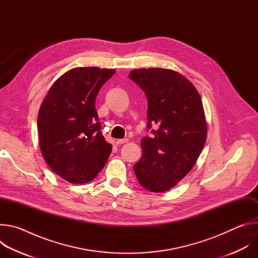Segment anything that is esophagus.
Wrapping results in <instances>:
<instances>
[{
    "instance_id": "34e87169",
    "label": "esophagus",
    "mask_w": 258,
    "mask_h": 258,
    "mask_svg": "<svg viewBox=\"0 0 258 258\" xmlns=\"http://www.w3.org/2000/svg\"><path fill=\"white\" fill-rule=\"evenodd\" d=\"M127 142H128V139H127V138L116 140V144H117V145H121V144H124V143H127Z\"/></svg>"
}]
</instances>
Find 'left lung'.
<instances>
[{
    "instance_id": "obj_1",
    "label": "left lung",
    "mask_w": 258,
    "mask_h": 258,
    "mask_svg": "<svg viewBox=\"0 0 258 258\" xmlns=\"http://www.w3.org/2000/svg\"><path fill=\"white\" fill-rule=\"evenodd\" d=\"M128 78L146 95L147 128L152 134L142 139L143 155L134 171L145 189L165 192L188 174L203 149L207 127L202 101L195 87L170 69H135Z\"/></svg>"
}]
</instances>
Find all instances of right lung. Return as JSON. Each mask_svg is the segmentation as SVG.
<instances>
[{
	"mask_svg": "<svg viewBox=\"0 0 258 258\" xmlns=\"http://www.w3.org/2000/svg\"><path fill=\"white\" fill-rule=\"evenodd\" d=\"M113 69L79 67L61 76L49 90L38 116L40 148L50 168L72 183L96 177L112 151L95 107Z\"/></svg>",
	"mask_w": 258,
	"mask_h": 258,
	"instance_id": "add662e5",
	"label": "right lung"
}]
</instances>
